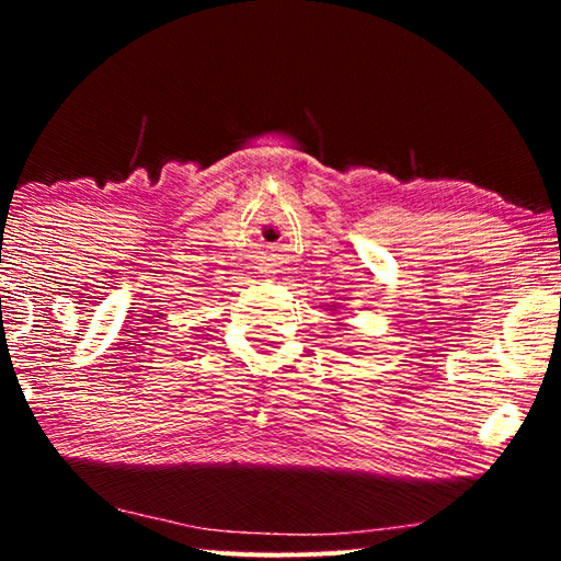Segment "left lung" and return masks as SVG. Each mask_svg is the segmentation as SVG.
Here are the masks:
<instances>
[{
	"instance_id": "left-lung-1",
	"label": "left lung",
	"mask_w": 561,
	"mask_h": 561,
	"mask_svg": "<svg viewBox=\"0 0 561 561\" xmlns=\"http://www.w3.org/2000/svg\"><path fill=\"white\" fill-rule=\"evenodd\" d=\"M336 309H339V307H334V309H329V311H336Z\"/></svg>"
}]
</instances>
